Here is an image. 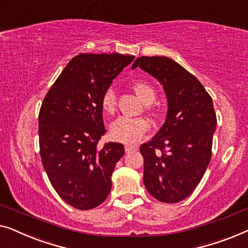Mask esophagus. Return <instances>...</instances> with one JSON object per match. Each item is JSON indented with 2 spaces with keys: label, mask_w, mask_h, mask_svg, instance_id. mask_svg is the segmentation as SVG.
<instances>
[{
  "label": "esophagus",
  "mask_w": 248,
  "mask_h": 248,
  "mask_svg": "<svg viewBox=\"0 0 248 248\" xmlns=\"http://www.w3.org/2000/svg\"><path fill=\"white\" fill-rule=\"evenodd\" d=\"M124 149H125V153H130L132 151H136V149H137V146L127 144V145L124 146Z\"/></svg>",
  "instance_id": "1"
}]
</instances>
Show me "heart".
<instances>
[{"mask_svg":"<svg viewBox=\"0 0 248 248\" xmlns=\"http://www.w3.org/2000/svg\"><path fill=\"white\" fill-rule=\"evenodd\" d=\"M131 88L145 103H151L154 101L156 92L154 88L147 82L135 81L132 82ZM100 104L104 113L111 116L116 112L117 96L113 89L110 88L104 91L101 95ZM149 128H151V123L145 118L121 117L111 124L110 136L113 140L135 144L144 137Z\"/></svg>","mask_w":248,"mask_h":248,"instance_id":"obj_1","label":"heart"}]
</instances>
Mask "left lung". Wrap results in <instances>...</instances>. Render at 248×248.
<instances>
[{
	"instance_id": "8db88e82",
	"label": "left lung",
	"mask_w": 248,
	"mask_h": 248,
	"mask_svg": "<svg viewBox=\"0 0 248 248\" xmlns=\"http://www.w3.org/2000/svg\"><path fill=\"white\" fill-rule=\"evenodd\" d=\"M157 78L167 97L165 123L140 146L144 184L156 200L176 203L193 192L211 159L217 117L211 96L194 75L164 56L138 57L132 69Z\"/></svg>"
}]
</instances>
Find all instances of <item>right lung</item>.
<instances>
[{"label": "right lung", "mask_w": 248, "mask_h": 248, "mask_svg": "<svg viewBox=\"0 0 248 248\" xmlns=\"http://www.w3.org/2000/svg\"><path fill=\"white\" fill-rule=\"evenodd\" d=\"M123 54H79L68 62L39 111L40 157L51 186L78 210L100 205L110 193L111 175L124 154L106 134L100 100L112 79L134 61Z\"/></svg>", "instance_id": "1"}]
</instances>
